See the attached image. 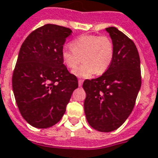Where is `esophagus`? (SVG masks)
<instances>
[{"mask_svg":"<svg viewBox=\"0 0 158 158\" xmlns=\"http://www.w3.org/2000/svg\"><path fill=\"white\" fill-rule=\"evenodd\" d=\"M78 82H79V87H82V85H83V79H79Z\"/></svg>","mask_w":158,"mask_h":158,"instance_id":"obj_1","label":"esophagus"}]
</instances>
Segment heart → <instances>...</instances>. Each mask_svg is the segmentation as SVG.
<instances>
[{
	"label": "heart",
	"mask_w": 158,
	"mask_h": 158,
	"mask_svg": "<svg viewBox=\"0 0 158 158\" xmlns=\"http://www.w3.org/2000/svg\"><path fill=\"white\" fill-rule=\"evenodd\" d=\"M70 45L71 49H63L62 59L70 69H75L82 60L84 61L73 71L77 77L89 78L95 73L102 75L107 71L113 61V42L105 35H80L71 41Z\"/></svg>",
	"instance_id": "b5f03b06"
}]
</instances>
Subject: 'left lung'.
I'll list each match as a JSON object with an SVG mask.
<instances>
[{"mask_svg":"<svg viewBox=\"0 0 158 158\" xmlns=\"http://www.w3.org/2000/svg\"><path fill=\"white\" fill-rule=\"evenodd\" d=\"M106 31L114 44L111 64L100 77L86 79L84 112L90 127L111 132L128 118L142 84L138 49L131 40L114 27Z\"/></svg>","mask_w":158,"mask_h":158,"instance_id":"1","label":"left lung"}]
</instances>
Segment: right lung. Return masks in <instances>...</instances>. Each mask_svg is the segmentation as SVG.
<instances>
[{"instance_id":"1","label":"right lung","mask_w":158,"mask_h":158,"mask_svg":"<svg viewBox=\"0 0 158 158\" xmlns=\"http://www.w3.org/2000/svg\"><path fill=\"white\" fill-rule=\"evenodd\" d=\"M71 32L63 26L45 24L30 33L20 47L13 90L22 117L35 128H48L60 122L78 87L77 78L62 59L66 38Z\"/></svg>"}]
</instances>
